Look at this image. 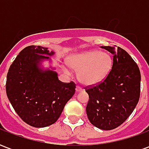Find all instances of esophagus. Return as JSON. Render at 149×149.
<instances>
[{
  "mask_svg": "<svg viewBox=\"0 0 149 149\" xmlns=\"http://www.w3.org/2000/svg\"><path fill=\"white\" fill-rule=\"evenodd\" d=\"M82 91H83V89L80 86H77V88H76V92L77 93H80V92H82Z\"/></svg>",
  "mask_w": 149,
  "mask_h": 149,
  "instance_id": "obj_1",
  "label": "esophagus"
}]
</instances>
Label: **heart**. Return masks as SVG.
I'll return each mask as SVG.
<instances>
[{
	"mask_svg": "<svg viewBox=\"0 0 149 149\" xmlns=\"http://www.w3.org/2000/svg\"><path fill=\"white\" fill-rule=\"evenodd\" d=\"M67 64L78 71V79L84 85H95L103 81L109 74L113 65V59L109 53L100 50H89L76 53L69 56ZM65 72L71 71L65 68Z\"/></svg>",
	"mask_w": 149,
	"mask_h": 149,
	"instance_id": "1",
	"label": "heart"
}]
</instances>
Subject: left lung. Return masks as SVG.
<instances>
[{
    "instance_id": "obj_1",
    "label": "left lung",
    "mask_w": 149,
    "mask_h": 149,
    "mask_svg": "<svg viewBox=\"0 0 149 149\" xmlns=\"http://www.w3.org/2000/svg\"><path fill=\"white\" fill-rule=\"evenodd\" d=\"M113 55L109 74L100 84L86 88L89 100L86 113L91 124L102 130L122 125L136 106L141 93V72L125 50L101 46Z\"/></svg>"
}]
</instances>
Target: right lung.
Returning <instances> with one entry per match:
<instances>
[{
  "label": "right lung",
  "mask_w": 149,
  "mask_h": 149,
  "mask_svg": "<svg viewBox=\"0 0 149 149\" xmlns=\"http://www.w3.org/2000/svg\"><path fill=\"white\" fill-rule=\"evenodd\" d=\"M53 54L47 48L28 46L16 57L7 74L6 93L12 106L23 121L35 128L54 124L75 93L74 82H61L55 71L40 67Z\"/></svg>",
  "instance_id": "right-lung-1"
}]
</instances>
